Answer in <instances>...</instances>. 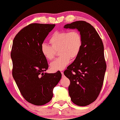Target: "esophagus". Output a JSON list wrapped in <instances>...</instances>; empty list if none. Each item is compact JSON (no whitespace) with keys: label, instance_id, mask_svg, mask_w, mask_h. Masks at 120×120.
Segmentation results:
<instances>
[{"label":"esophagus","instance_id":"obj_1","mask_svg":"<svg viewBox=\"0 0 120 120\" xmlns=\"http://www.w3.org/2000/svg\"><path fill=\"white\" fill-rule=\"evenodd\" d=\"M61 74H62V76H64V72H61Z\"/></svg>","mask_w":120,"mask_h":120}]
</instances>
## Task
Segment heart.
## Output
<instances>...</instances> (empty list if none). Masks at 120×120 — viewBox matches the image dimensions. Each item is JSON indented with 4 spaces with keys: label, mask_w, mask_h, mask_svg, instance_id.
I'll list each match as a JSON object with an SVG mask.
<instances>
[{
    "label": "heart",
    "mask_w": 120,
    "mask_h": 120,
    "mask_svg": "<svg viewBox=\"0 0 120 120\" xmlns=\"http://www.w3.org/2000/svg\"><path fill=\"white\" fill-rule=\"evenodd\" d=\"M50 45L42 43L40 46L42 55L46 60H51L59 50L60 57L50 64V69L53 71L63 70L70 62V59L78 56L82 44L81 35L77 30L56 32L50 38Z\"/></svg>",
    "instance_id": "obj_1"
}]
</instances>
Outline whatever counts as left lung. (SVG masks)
Listing matches in <instances>:
<instances>
[{
  "instance_id": "left-lung-1",
  "label": "left lung",
  "mask_w": 120,
  "mask_h": 120,
  "mask_svg": "<svg viewBox=\"0 0 120 120\" xmlns=\"http://www.w3.org/2000/svg\"><path fill=\"white\" fill-rule=\"evenodd\" d=\"M64 28L76 29L82 38L79 54L64 74L70 81L68 89L72 102L85 106L96 100L104 82L106 70L104 45L95 29L85 21L66 24Z\"/></svg>"
}]
</instances>
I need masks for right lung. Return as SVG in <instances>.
I'll use <instances>...</instances> for the list:
<instances>
[{
    "label": "right lung",
    "instance_id": "right-lung-1",
    "mask_svg": "<svg viewBox=\"0 0 120 120\" xmlns=\"http://www.w3.org/2000/svg\"><path fill=\"white\" fill-rule=\"evenodd\" d=\"M55 26L30 24L13 40L11 51L13 78L23 98L35 105H43L51 100L53 89L61 78L60 71L44 72L48 64L40 51L41 45Z\"/></svg>",
    "mask_w": 120,
    "mask_h": 120
}]
</instances>
